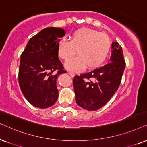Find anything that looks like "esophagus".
I'll return each instance as SVG.
<instances>
[{
    "instance_id": "1",
    "label": "esophagus",
    "mask_w": 147,
    "mask_h": 147,
    "mask_svg": "<svg viewBox=\"0 0 147 147\" xmlns=\"http://www.w3.org/2000/svg\"><path fill=\"white\" fill-rule=\"evenodd\" d=\"M68 75H69L70 76H71L72 77H75V74H74L73 72H68Z\"/></svg>"
}]
</instances>
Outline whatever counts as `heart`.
Listing matches in <instances>:
<instances>
[{"label":"heart","instance_id":"obj_1","mask_svg":"<svg viewBox=\"0 0 147 147\" xmlns=\"http://www.w3.org/2000/svg\"><path fill=\"white\" fill-rule=\"evenodd\" d=\"M111 40L107 34L95 29L82 27L72 33L70 41L62 39L58 43V54L68 61L77 53L79 56L65 64L72 72H79L85 67L94 70L100 67L110 52Z\"/></svg>","mask_w":147,"mask_h":147}]
</instances>
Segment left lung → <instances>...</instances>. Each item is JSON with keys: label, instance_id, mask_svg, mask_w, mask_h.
Here are the masks:
<instances>
[{"label": "left lung", "instance_id": "1", "mask_svg": "<svg viewBox=\"0 0 147 147\" xmlns=\"http://www.w3.org/2000/svg\"><path fill=\"white\" fill-rule=\"evenodd\" d=\"M111 50L110 63L74 77L76 103L82 108L89 111L101 108L118 90L126 63L118 42H112Z\"/></svg>", "mask_w": 147, "mask_h": 147}]
</instances>
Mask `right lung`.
Listing matches in <instances>:
<instances>
[{"instance_id":"right-lung-1","label":"right lung","mask_w":147,"mask_h":147,"mask_svg":"<svg viewBox=\"0 0 147 147\" xmlns=\"http://www.w3.org/2000/svg\"><path fill=\"white\" fill-rule=\"evenodd\" d=\"M66 32L60 27H47L33 36L21 55L19 83L31 105L47 108L57 101L56 80L66 73L58 59V43ZM56 69L57 73L53 72Z\"/></svg>"}]
</instances>
